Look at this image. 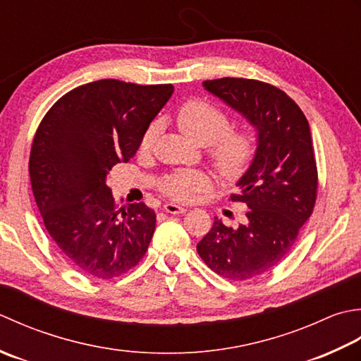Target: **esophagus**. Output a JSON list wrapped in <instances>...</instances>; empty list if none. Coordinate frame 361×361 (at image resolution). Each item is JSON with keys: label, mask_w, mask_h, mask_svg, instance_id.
<instances>
[{"label": "esophagus", "mask_w": 361, "mask_h": 361, "mask_svg": "<svg viewBox=\"0 0 361 361\" xmlns=\"http://www.w3.org/2000/svg\"><path fill=\"white\" fill-rule=\"evenodd\" d=\"M164 212L171 213V215H182V213L187 212V209L180 207V205H176L173 202H168V204L164 205Z\"/></svg>", "instance_id": "1"}]
</instances>
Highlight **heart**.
<instances>
[{"label": "heart", "instance_id": "b5f03b06", "mask_svg": "<svg viewBox=\"0 0 361 361\" xmlns=\"http://www.w3.org/2000/svg\"><path fill=\"white\" fill-rule=\"evenodd\" d=\"M182 135L200 146H209L210 164L224 180H238L251 166L257 137L249 124L229 128V115L204 99H190L176 115ZM160 134V123L152 121L142 137V149H149ZM212 179L202 171H182L161 179L160 190L176 201H193L209 193Z\"/></svg>", "mask_w": 361, "mask_h": 361}]
</instances>
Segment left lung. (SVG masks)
Returning a JSON list of instances; mask_svg holds the SVG:
<instances>
[{
    "label": "left lung",
    "instance_id": "1",
    "mask_svg": "<svg viewBox=\"0 0 361 361\" xmlns=\"http://www.w3.org/2000/svg\"><path fill=\"white\" fill-rule=\"evenodd\" d=\"M205 90L238 110L259 132L249 170L233 202L246 204L237 229L215 218L197 243L207 267L229 281H249L273 269L296 243L318 196V168L310 126L300 107L281 88L257 79L204 80Z\"/></svg>",
    "mask_w": 361,
    "mask_h": 361
}]
</instances>
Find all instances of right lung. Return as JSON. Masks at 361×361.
<instances>
[{
  "label": "right lung",
  "instance_id": "1",
  "mask_svg": "<svg viewBox=\"0 0 361 361\" xmlns=\"http://www.w3.org/2000/svg\"><path fill=\"white\" fill-rule=\"evenodd\" d=\"M173 90L94 80L65 93L37 128L29 156L37 207L63 259L80 273L120 277L148 251L156 212L145 202L120 207L107 174L134 157Z\"/></svg>",
  "mask_w": 361,
  "mask_h": 361
}]
</instances>
